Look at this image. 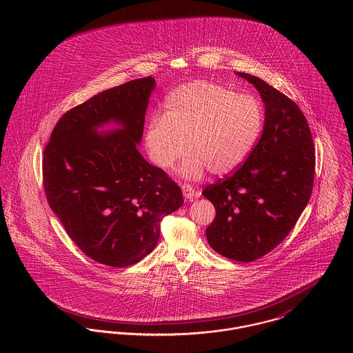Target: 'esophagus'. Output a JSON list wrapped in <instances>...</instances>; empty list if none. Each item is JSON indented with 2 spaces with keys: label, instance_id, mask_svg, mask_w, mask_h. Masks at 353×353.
<instances>
[{
  "label": "esophagus",
  "instance_id": "esophagus-1",
  "mask_svg": "<svg viewBox=\"0 0 353 353\" xmlns=\"http://www.w3.org/2000/svg\"><path fill=\"white\" fill-rule=\"evenodd\" d=\"M182 192H183V197L186 200H193V199H197L200 196V193L189 183H182Z\"/></svg>",
  "mask_w": 353,
  "mask_h": 353
}]
</instances>
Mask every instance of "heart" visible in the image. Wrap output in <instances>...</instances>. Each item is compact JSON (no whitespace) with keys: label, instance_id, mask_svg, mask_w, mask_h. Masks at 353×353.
<instances>
[{"label":"heart","instance_id":"heart-1","mask_svg":"<svg viewBox=\"0 0 353 353\" xmlns=\"http://www.w3.org/2000/svg\"><path fill=\"white\" fill-rule=\"evenodd\" d=\"M263 128V108L250 94L214 83L194 81L174 90L164 114L153 115L145 129L152 163L170 170L186 152L181 174L201 178L205 170L227 175L250 156Z\"/></svg>","mask_w":353,"mask_h":353}]
</instances>
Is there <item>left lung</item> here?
<instances>
[{
  "instance_id": "obj_1",
  "label": "left lung",
  "mask_w": 353,
  "mask_h": 353,
  "mask_svg": "<svg viewBox=\"0 0 353 353\" xmlns=\"http://www.w3.org/2000/svg\"><path fill=\"white\" fill-rule=\"evenodd\" d=\"M265 103L262 134L248 160L202 194L216 217L206 228L214 252L252 262L277 248L295 227L311 197L315 148L299 105L263 80L238 72Z\"/></svg>"
}]
</instances>
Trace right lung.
<instances>
[{
    "instance_id": "obj_1",
    "label": "right lung",
    "mask_w": 353,
    "mask_h": 353,
    "mask_svg": "<svg viewBox=\"0 0 353 353\" xmlns=\"http://www.w3.org/2000/svg\"><path fill=\"white\" fill-rule=\"evenodd\" d=\"M154 80L128 81L69 111L45 147L43 188L76 246L98 263L126 268L154 249L164 216L183 203L181 188L137 150ZM108 120L123 128L101 135Z\"/></svg>"
}]
</instances>
